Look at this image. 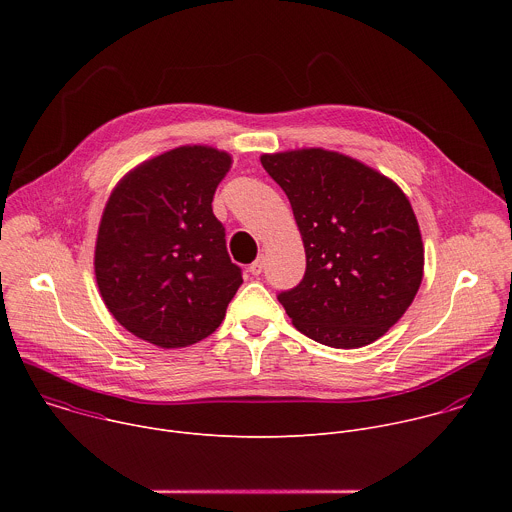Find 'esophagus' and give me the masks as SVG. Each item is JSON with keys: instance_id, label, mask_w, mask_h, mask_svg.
<instances>
[{"instance_id": "1", "label": "esophagus", "mask_w": 512, "mask_h": 512, "mask_svg": "<svg viewBox=\"0 0 512 512\" xmlns=\"http://www.w3.org/2000/svg\"><path fill=\"white\" fill-rule=\"evenodd\" d=\"M263 267H265V259H263V257H257V259L249 265V273H251V275H261Z\"/></svg>"}]
</instances>
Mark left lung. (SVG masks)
I'll return each mask as SVG.
<instances>
[{"instance_id": "left-lung-1", "label": "left lung", "mask_w": 512, "mask_h": 512, "mask_svg": "<svg viewBox=\"0 0 512 512\" xmlns=\"http://www.w3.org/2000/svg\"><path fill=\"white\" fill-rule=\"evenodd\" d=\"M261 164L287 194L306 249V273L279 291V304L320 344L375 342L411 306L423 277L407 196L373 168L318 148L265 154Z\"/></svg>"}]
</instances>
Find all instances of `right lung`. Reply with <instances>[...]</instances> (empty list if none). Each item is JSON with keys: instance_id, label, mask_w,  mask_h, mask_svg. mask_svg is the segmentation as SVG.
Here are the masks:
<instances>
[{"instance_id": "1", "label": "right lung", "mask_w": 512, "mask_h": 512, "mask_svg": "<svg viewBox=\"0 0 512 512\" xmlns=\"http://www.w3.org/2000/svg\"><path fill=\"white\" fill-rule=\"evenodd\" d=\"M231 156L184 145L129 172L109 196L95 275L105 306L141 340L180 348L210 336L243 283L212 212Z\"/></svg>"}]
</instances>
